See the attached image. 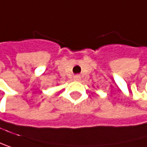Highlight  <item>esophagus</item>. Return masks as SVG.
Returning <instances> with one entry per match:
<instances>
[{
	"instance_id": "obj_1",
	"label": "esophagus",
	"mask_w": 147,
	"mask_h": 147,
	"mask_svg": "<svg viewBox=\"0 0 147 147\" xmlns=\"http://www.w3.org/2000/svg\"><path fill=\"white\" fill-rule=\"evenodd\" d=\"M74 80H76V81L80 80V77H79V76H78V75H77V76H75V77H74Z\"/></svg>"
}]
</instances>
